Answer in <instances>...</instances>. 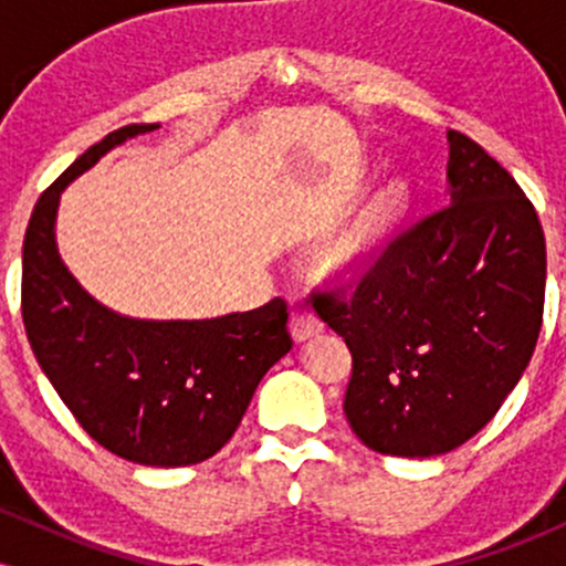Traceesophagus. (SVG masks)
Instances as JSON below:
<instances>
[{
  "label": "esophagus",
  "instance_id": "obj_1",
  "mask_svg": "<svg viewBox=\"0 0 566 566\" xmlns=\"http://www.w3.org/2000/svg\"><path fill=\"white\" fill-rule=\"evenodd\" d=\"M319 329H322V322H319V316L314 314V311L295 308L290 314V333H292V337H295L297 343L305 340V337L316 335V333H319Z\"/></svg>",
  "mask_w": 566,
  "mask_h": 566
}]
</instances>
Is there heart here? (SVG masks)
Masks as SVG:
<instances>
[{"label": "heart", "instance_id": "1", "mask_svg": "<svg viewBox=\"0 0 566 566\" xmlns=\"http://www.w3.org/2000/svg\"><path fill=\"white\" fill-rule=\"evenodd\" d=\"M407 201H409L407 184H399V180H396V184L388 186L386 191L380 193V199L375 201L373 212H369V220H367V231L369 233L380 231L382 226H388L391 220L399 218L401 212H405Z\"/></svg>", "mask_w": 566, "mask_h": 566}]
</instances>
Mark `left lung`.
I'll list each match as a JSON object with an SVG mask.
<instances>
[{"label":"left lung","mask_w":566,"mask_h":566,"mask_svg":"<svg viewBox=\"0 0 566 566\" xmlns=\"http://www.w3.org/2000/svg\"><path fill=\"white\" fill-rule=\"evenodd\" d=\"M447 138L450 205L388 239L354 284L311 295L354 356L348 426L396 458L476 437L527 369L543 324L535 207L476 140Z\"/></svg>","instance_id":"1"}]
</instances>
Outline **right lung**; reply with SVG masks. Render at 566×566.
I'll list each match as a JSON object with an SVG mask.
<instances>
[{
    "label": "right lung",
    "mask_w": 566,
    "mask_h": 566,
    "mask_svg": "<svg viewBox=\"0 0 566 566\" xmlns=\"http://www.w3.org/2000/svg\"><path fill=\"white\" fill-rule=\"evenodd\" d=\"M157 127L114 129L39 197L23 239L21 311L39 367L97 444L129 463L180 469L233 437L292 337L282 297L218 319H129L69 274L55 244L61 191L114 146Z\"/></svg>",
    "instance_id": "right-lung-1"
}]
</instances>
